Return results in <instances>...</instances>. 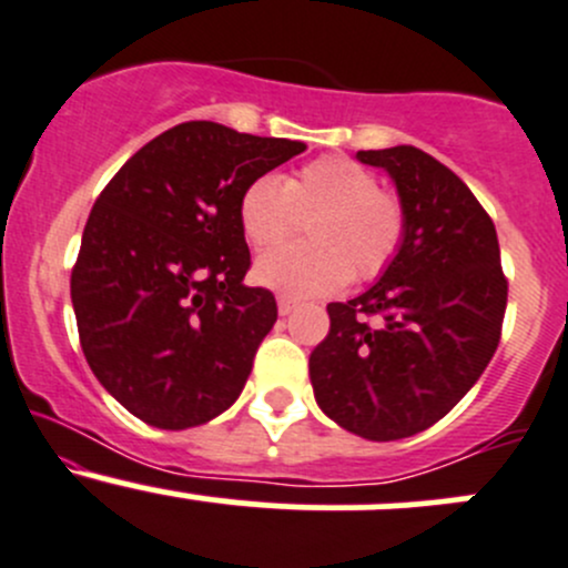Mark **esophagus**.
Returning <instances> with one entry per match:
<instances>
[{"mask_svg":"<svg viewBox=\"0 0 568 568\" xmlns=\"http://www.w3.org/2000/svg\"><path fill=\"white\" fill-rule=\"evenodd\" d=\"M277 310H280V315H291L296 310V302L294 300H288V296H280L277 300Z\"/></svg>","mask_w":568,"mask_h":568,"instance_id":"esophagus-1","label":"esophagus"}]
</instances>
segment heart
<instances>
[{"label":"heart","instance_id":"heart-1","mask_svg":"<svg viewBox=\"0 0 568 568\" xmlns=\"http://www.w3.org/2000/svg\"><path fill=\"white\" fill-rule=\"evenodd\" d=\"M296 212L310 214L307 244H285L255 261V280L291 300L343 288L351 274L375 277L392 264L405 236V212L378 176L351 158H321L294 176L261 174L239 195L236 217L253 247L291 234Z\"/></svg>","mask_w":568,"mask_h":568}]
</instances>
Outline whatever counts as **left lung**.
Segmentation results:
<instances>
[{
    "instance_id": "8db88e82",
    "label": "left lung",
    "mask_w": 568,
    "mask_h": 568,
    "mask_svg": "<svg viewBox=\"0 0 568 568\" xmlns=\"http://www.w3.org/2000/svg\"><path fill=\"white\" fill-rule=\"evenodd\" d=\"M384 169L405 236L381 280L332 302L310 354L318 408L367 440H399L444 419L493 359L506 313L495 225L457 174L416 146L356 152ZM367 314H378L369 327Z\"/></svg>"
}]
</instances>
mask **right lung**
<instances>
[{
	"label": "right lung",
	"instance_id": "right-lung-1",
	"mask_svg": "<svg viewBox=\"0 0 568 568\" xmlns=\"http://www.w3.org/2000/svg\"><path fill=\"white\" fill-rule=\"evenodd\" d=\"M304 149L182 122L94 201L70 277L81 348L105 392L146 425H206L242 394L277 302L244 285L239 195Z\"/></svg>",
	"mask_w": 568,
	"mask_h": 568
}]
</instances>
